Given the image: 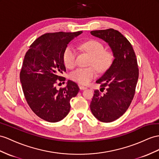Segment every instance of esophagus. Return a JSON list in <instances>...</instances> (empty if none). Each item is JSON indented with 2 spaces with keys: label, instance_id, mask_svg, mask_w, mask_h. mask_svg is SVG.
I'll return each mask as SVG.
<instances>
[{
  "label": "esophagus",
  "instance_id": "esophagus-1",
  "mask_svg": "<svg viewBox=\"0 0 159 159\" xmlns=\"http://www.w3.org/2000/svg\"><path fill=\"white\" fill-rule=\"evenodd\" d=\"M79 89H80L81 91H83V90H85V89H87V87H84V86H79Z\"/></svg>",
  "mask_w": 159,
  "mask_h": 159
}]
</instances>
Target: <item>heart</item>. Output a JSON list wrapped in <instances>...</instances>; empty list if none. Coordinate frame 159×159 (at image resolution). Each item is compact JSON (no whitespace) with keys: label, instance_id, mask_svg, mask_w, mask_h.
<instances>
[{"label":"heart","instance_id":"obj_1","mask_svg":"<svg viewBox=\"0 0 159 159\" xmlns=\"http://www.w3.org/2000/svg\"><path fill=\"white\" fill-rule=\"evenodd\" d=\"M80 48L91 56L90 64L93 65L99 72H104L109 68L113 61L112 52L105 50L103 45L97 41H89L81 45ZM76 50L71 46L66 47L63 52V62L67 68H71L76 64ZM94 67L77 68L70 73V79L80 84H87L97 75Z\"/></svg>","mask_w":159,"mask_h":159}]
</instances>
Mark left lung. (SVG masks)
I'll use <instances>...</instances> for the list:
<instances>
[{
    "label": "left lung",
    "mask_w": 159,
    "mask_h": 159,
    "mask_svg": "<svg viewBox=\"0 0 159 159\" xmlns=\"http://www.w3.org/2000/svg\"><path fill=\"white\" fill-rule=\"evenodd\" d=\"M91 34L108 43L113 55L111 65L97 83L106 91H95L90 105L91 112L102 122H111L126 111L135 93L138 72L137 59L131 43L118 31L96 30Z\"/></svg>",
    "instance_id": "left-lung-1"
}]
</instances>
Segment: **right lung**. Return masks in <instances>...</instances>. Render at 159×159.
I'll list each match as a JSON object with an SVG mask.
<instances>
[{"mask_svg": "<svg viewBox=\"0 0 159 159\" xmlns=\"http://www.w3.org/2000/svg\"><path fill=\"white\" fill-rule=\"evenodd\" d=\"M82 34H46L35 40L26 52L20 72V81L25 99L36 115L49 122L63 120L70 109V101L79 91L75 82L68 80L66 86L59 90L57 80L66 72L63 52L70 41Z\"/></svg>", "mask_w": 159, "mask_h": 159, "instance_id": "right-lung-1", "label": "right lung"}]
</instances>
